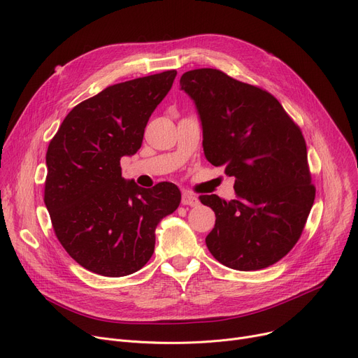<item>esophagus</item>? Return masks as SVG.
<instances>
[{
  "instance_id": "34e87169",
  "label": "esophagus",
  "mask_w": 358,
  "mask_h": 358,
  "mask_svg": "<svg viewBox=\"0 0 358 358\" xmlns=\"http://www.w3.org/2000/svg\"><path fill=\"white\" fill-rule=\"evenodd\" d=\"M181 203H182L184 206H192V208H196V206H199V204H200L199 199H197L194 194L189 193V192H184V193H182Z\"/></svg>"
}]
</instances>
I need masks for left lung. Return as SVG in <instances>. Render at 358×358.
I'll return each instance as SVG.
<instances>
[{"instance_id": "8db88e82", "label": "left lung", "mask_w": 358, "mask_h": 358, "mask_svg": "<svg viewBox=\"0 0 358 358\" xmlns=\"http://www.w3.org/2000/svg\"><path fill=\"white\" fill-rule=\"evenodd\" d=\"M203 126L204 155L235 177L236 200L200 196L215 212L210 254L239 271L273 266L296 245L315 200L302 130L271 94L213 68L182 73Z\"/></svg>"}]
</instances>
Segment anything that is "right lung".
<instances>
[{
    "label": "right lung",
    "instance_id": "right-lung-1",
    "mask_svg": "<svg viewBox=\"0 0 358 358\" xmlns=\"http://www.w3.org/2000/svg\"><path fill=\"white\" fill-rule=\"evenodd\" d=\"M176 75L171 69L104 88L68 113L48 146L43 200L55 235L92 273L141 270L154 254L157 224L181 201L176 184L142 189L122 177L120 166L122 157L138 152Z\"/></svg>",
    "mask_w": 358,
    "mask_h": 358
}]
</instances>
